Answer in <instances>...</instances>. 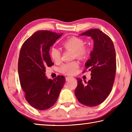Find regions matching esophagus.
<instances>
[{
    "mask_svg": "<svg viewBox=\"0 0 132 132\" xmlns=\"http://www.w3.org/2000/svg\"><path fill=\"white\" fill-rule=\"evenodd\" d=\"M72 78L73 77H66V81H68V80H69L71 79H72Z\"/></svg>",
    "mask_w": 132,
    "mask_h": 132,
    "instance_id": "34e87169",
    "label": "esophagus"
}]
</instances>
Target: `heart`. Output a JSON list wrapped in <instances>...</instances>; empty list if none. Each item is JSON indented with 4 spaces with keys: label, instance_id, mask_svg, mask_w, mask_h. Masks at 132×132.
Segmentation results:
<instances>
[{
    "label": "heart",
    "instance_id": "obj_1",
    "mask_svg": "<svg viewBox=\"0 0 132 132\" xmlns=\"http://www.w3.org/2000/svg\"><path fill=\"white\" fill-rule=\"evenodd\" d=\"M83 39L76 37L69 38L63 42V46L66 50L74 51V56L81 60L87 58L90 54V49L88 46L84 45ZM51 56L53 61L59 62L61 59V52L59 49L52 48L51 51ZM79 63L77 61L66 63L60 67L59 70L66 75H73L76 72Z\"/></svg>",
    "mask_w": 132,
    "mask_h": 132
}]
</instances>
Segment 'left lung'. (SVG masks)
I'll list each match as a JSON object with an SVG mask.
<instances>
[{"label": "left lung", "instance_id": "left-lung-1", "mask_svg": "<svg viewBox=\"0 0 132 132\" xmlns=\"http://www.w3.org/2000/svg\"><path fill=\"white\" fill-rule=\"evenodd\" d=\"M81 35L90 36L94 40L93 51L83 71H91V77L87 82L84 81L85 84L77 78L75 94L81 104L95 106L105 100L113 85L117 69L114 45L110 37L99 29H91Z\"/></svg>", "mask_w": 132, "mask_h": 132}]
</instances>
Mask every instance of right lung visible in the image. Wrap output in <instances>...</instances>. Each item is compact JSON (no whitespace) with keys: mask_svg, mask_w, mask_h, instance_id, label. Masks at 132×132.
I'll return each mask as SVG.
<instances>
[{"mask_svg":"<svg viewBox=\"0 0 132 132\" xmlns=\"http://www.w3.org/2000/svg\"><path fill=\"white\" fill-rule=\"evenodd\" d=\"M63 34L39 30L24 42L20 52L18 72L26 101L38 110H45L57 101L65 83V77L53 80L45 76L46 67L53 63L49 53L50 47Z\"/></svg>","mask_w":132,"mask_h":132,"instance_id":"right-lung-1","label":"right lung"}]
</instances>
